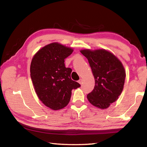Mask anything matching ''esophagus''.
Listing matches in <instances>:
<instances>
[{
  "label": "esophagus",
  "mask_w": 147,
  "mask_h": 147,
  "mask_svg": "<svg viewBox=\"0 0 147 147\" xmlns=\"http://www.w3.org/2000/svg\"><path fill=\"white\" fill-rule=\"evenodd\" d=\"M82 82H83V80L82 79H80L79 80H78V83L82 85Z\"/></svg>",
  "instance_id": "1"
}]
</instances>
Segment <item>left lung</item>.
<instances>
[{
	"instance_id": "1",
	"label": "left lung",
	"mask_w": 147,
	"mask_h": 147,
	"mask_svg": "<svg viewBox=\"0 0 147 147\" xmlns=\"http://www.w3.org/2000/svg\"><path fill=\"white\" fill-rule=\"evenodd\" d=\"M80 53L88 59L95 81L93 90L87 95L92 105L106 109L117 100L124 84L126 72L121 62L112 53L104 49Z\"/></svg>"
}]
</instances>
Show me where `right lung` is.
<instances>
[{"instance_id":"right-lung-1","label":"right lung","mask_w":147,"mask_h":147,"mask_svg":"<svg viewBox=\"0 0 147 147\" xmlns=\"http://www.w3.org/2000/svg\"><path fill=\"white\" fill-rule=\"evenodd\" d=\"M73 52L58 43L47 45L32 58L30 76L35 91L42 102L54 110L69 104L72 89L80 85L71 78L72 69L65 66V59Z\"/></svg>"}]
</instances>
